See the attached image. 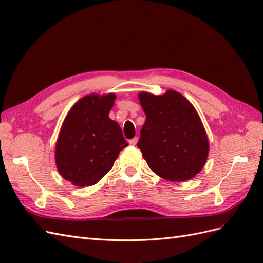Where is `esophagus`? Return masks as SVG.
<instances>
[{
    "label": "esophagus",
    "instance_id": "esophagus-1",
    "mask_svg": "<svg viewBox=\"0 0 263 263\" xmlns=\"http://www.w3.org/2000/svg\"><path fill=\"white\" fill-rule=\"evenodd\" d=\"M137 142H138V138H137V137H134L133 139L129 140V145H130V146H136Z\"/></svg>",
    "mask_w": 263,
    "mask_h": 263
}]
</instances>
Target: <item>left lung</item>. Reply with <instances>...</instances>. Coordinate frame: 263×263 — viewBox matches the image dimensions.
<instances>
[{
  "label": "left lung",
  "instance_id": "left-lung-1",
  "mask_svg": "<svg viewBox=\"0 0 263 263\" xmlns=\"http://www.w3.org/2000/svg\"><path fill=\"white\" fill-rule=\"evenodd\" d=\"M146 122L137 147L149 168L171 182L194 178L209 156L208 135L196 109L177 91L138 94Z\"/></svg>",
  "mask_w": 263,
  "mask_h": 263
}]
</instances>
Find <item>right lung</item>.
<instances>
[{
	"label": "right lung",
	"instance_id": "1",
	"mask_svg": "<svg viewBox=\"0 0 263 263\" xmlns=\"http://www.w3.org/2000/svg\"><path fill=\"white\" fill-rule=\"evenodd\" d=\"M115 99L114 93L86 95L62 123L55 144V164L61 177L76 186L98 183L128 146L121 127L108 117Z\"/></svg>",
	"mask_w": 263,
	"mask_h": 263
}]
</instances>
